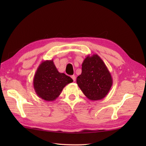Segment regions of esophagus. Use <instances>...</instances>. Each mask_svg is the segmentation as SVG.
Masks as SVG:
<instances>
[{"mask_svg":"<svg viewBox=\"0 0 146 146\" xmlns=\"http://www.w3.org/2000/svg\"><path fill=\"white\" fill-rule=\"evenodd\" d=\"M71 78L73 79V80L74 82L75 81V80H76V76H75V75H71Z\"/></svg>","mask_w":146,"mask_h":146,"instance_id":"34e87169","label":"esophagus"}]
</instances>
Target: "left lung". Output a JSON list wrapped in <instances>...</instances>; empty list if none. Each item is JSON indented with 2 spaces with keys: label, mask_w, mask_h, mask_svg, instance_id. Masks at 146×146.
Listing matches in <instances>:
<instances>
[{
  "label": "left lung",
  "mask_w": 146,
  "mask_h": 146,
  "mask_svg": "<svg viewBox=\"0 0 146 146\" xmlns=\"http://www.w3.org/2000/svg\"><path fill=\"white\" fill-rule=\"evenodd\" d=\"M76 83L89 100L95 101L106 97L113 80L103 60L95 54L87 56L83 61L82 74L77 77Z\"/></svg>",
  "instance_id": "obj_1"
}]
</instances>
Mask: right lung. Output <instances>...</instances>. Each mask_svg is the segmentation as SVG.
<instances>
[{
    "instance_id": "obj_1",
    "label": "right lung",
    "mask_w": 146,
    "mask_h": 146,
    "mask_svg": "<svg viewBox=\"0 0 146 146\" xmlns=\"http://www.w3.org/2000/svg\"><path fill=\"white\" fill-rule=\"evenodd\" d=\"M73 82L70 76L59 72L53 60H46L42 61L37 69L33 86L37 95L49 102L56 100L64 86Z\"/></svg>"
}]
</instances>
